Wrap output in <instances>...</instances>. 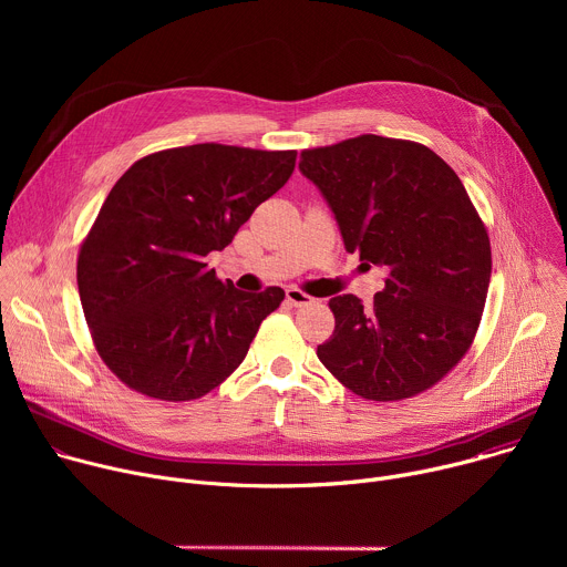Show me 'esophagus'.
Instances as JSON below:
<instances>
[{"mask_svg": "<svg viewBox=\"0 0 567 567\" xmlns=\"http://www.w3.org/2000/svg\"><path fill=\"white\" fill-rule=\"evenodd\" d=\"M287 300H289V305H293V307H305V305L316 302V298H311L309 293H305L302 289H296V287H289V289H287Z\"/></svg>", "mask_w": 567, "mask_h": 567, "instance_id": "1", "label": "esophagus"}]
</instances>
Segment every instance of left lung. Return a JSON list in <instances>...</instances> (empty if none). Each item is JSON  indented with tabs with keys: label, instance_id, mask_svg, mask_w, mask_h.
Returning a JSON list of instances; mask_svg holds the SVG:
<instances>
[{
	"label": "left lung",
	"instance_id": "obj_1",
	"mask_svg": "<svg viewBox=\"0 0 567 567\" xmlns=\"http://www.w3.org/2000/svg\"><path fill=\"white\" fill-rule=\"evenodd\" d=\"M300 173L337 215L346 249L388 269L370 305L330 300L316 354L370 401L411 399L468 352L492 278V245L460 177L431 147L377 134L300 152Z\"/></svg>",
	"mask_w": 567,
	"mask_h": 567
}]
</instances>
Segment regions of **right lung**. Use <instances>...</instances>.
I'll use <instances>...</instances> for the list:
<instances>
[{"mask_svg": "<svg viewBox=\"0 0 567 567\" xmlns=\"http://www.w3.org/2000/svg\"><path fill=\"white\" fill-rule=\"evenodd\" d=\"M296 150L197 143L152 152L114 184L78 251V291L105 365L156 401H193L245 361L285 291L245 293L206 256L291 177Z\"/></svg>", "mask_w": 567, "mask_h": 567, "instance_id": "1", "label": "right lung"}]
</instances>
